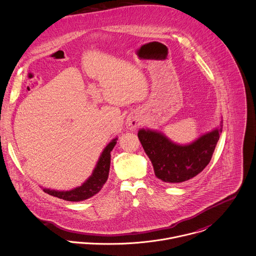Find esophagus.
<instances>
[{
  "label": "esophagus",
  "instance_id": "1",
  "mask_svg": "<svg viewBox=\"0 0 256 256\" xmlns=\"http://www.w3.org/2000/svg\"><path fill=\"white\" fill-rule=\"evenodd\" d=\"M126 124V126L130 130H134L138 126V120L136 116H130V118H128Z\"/></svg>",
  "mask_w": 256,
  "mask_h": 256
}]
</instances>
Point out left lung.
<instances>
[{
	"label": "left lung",
	"instance_id": "left-lung-1",
	"mask_svg": "<svg viewBox=\"0 0 256 256\" xmlns=\"http://www.w3.org/2000/svg\"><path fill=\"white\" fill-rule=\"evenodd\" d=\"M222 132V120L218 126L184 144L172 142L156 130L140 128L138 136L152 164L156 176L166 184H180L206 168Z\"/></svg>",
	"mask_w": 256,
	"mask_h": 256
}]
</instances>
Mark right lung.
<instances>
[{"label": "right lung", "instance_id": "1", "mask_svg": "<svg viewBox=\"0 0 256 256\" xmlns=\"http://www.w3.org/2000/svg\"><path fill=\"white\" fill-rule=\"evenodd\" d=\"M118 138H112L100 154L98 160L90 178L80 186L70 190H56L42 188V190L52 196L66 202H82L96 194L106 182L110 168V152L116 144Z\"/></svg>", "mask_w": 256, "mask_h": 256}]
</instances>
